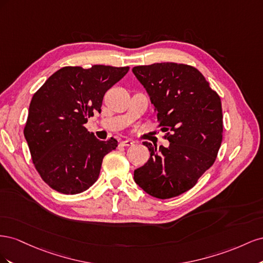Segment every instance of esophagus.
<instances>
[{
    "label": "esophagus",
    "mask_w": 263,
    "mask_h": 263,
    "mask_svg": "<svg viewBox=\"0 0 263 263\" xmlns=\"http://www.w3.org/2000/svg\"><path fill=\"white\" fill-rule=\"evenodd\" d=\"M133 145H134V141L130 139H127V140H124L121 142V146H123V147H130Z\"/></svg>",
    "instance_id": "obj_1"
}]
</instances>
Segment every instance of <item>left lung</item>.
Segmentation results:
<instances>
[{
    "label": "left lung",
    "instance_id": "1",
    "mask_svg": "<svg viewBox=\"0 0 263 263\" xmlns=\"http://www.w3.org/2000/svg\"><path fill=\"white\" fill-rule=\"evenodd\" d=\"M133 72L147 90L158 127L170 142L168 148L144 142L150 158L135 170V182L161 200L179 196L216 160L222 140L220 98L200 71L184 63L137 66Z\"/></svg>",
    "mask_w": 263,
    "mask_h": 263
}]
</instances>
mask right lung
Wrapping results in <instances>:
<instances>
[{
	"label": "right lung",
	"mask_w": 263,
	"mask_h": 263,
	"mask_svg": "<svg viewBox=\"0 0 263 263\" xmlns=\"http://www.w3.org/2000/svg\"><path fill=\"white\" fill-rule=\"evenodd\" d=\"M129 67H63L39 87L30 101L24 136L39 176L51 189L78 194L98 180L102 161L116 149L113 137L101 141L84 127L104 94Z\"/></svg>",
	"instance_id": "1"
}]
</instances>
